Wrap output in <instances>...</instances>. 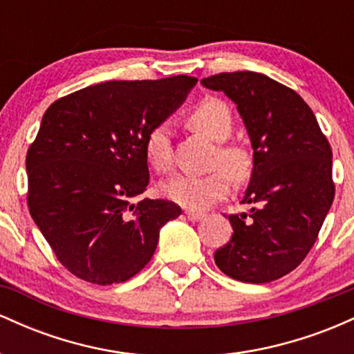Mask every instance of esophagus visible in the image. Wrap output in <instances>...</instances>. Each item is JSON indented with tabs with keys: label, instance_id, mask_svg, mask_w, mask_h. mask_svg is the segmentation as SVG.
Returning <instances> with one entry per match:
<instances>
[{
	"label": "esophagus",
	"instance_id": "esophagus-1",
	"mask_svg": "<svg viewBox=\"0 0 354 354\" xmlns=\"http://www.w3.org/2000/svg\"><path fill=\"white\" fill-rule=\"evenodd\" d=\"M186 218H188L189 221H201V219L205 218V214L196 213V211H186Z\"/></svg>",
	"mask_w": 354,
	"mask_h": 354
}]
</instances>
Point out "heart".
<instances>
[{"label": "heart", "instance_id": "b5f03b06", "mask_svg": "<svg viewBox=\"0 0 354 354\" xmlns=\"http://www.w3.org/2000/svg\"><path fill=\"white\" fill-rule=\"evenodd\" d=\"M191 128L221 143L213 158L216 171L206 176H185L176 174L161 185L165 198L193 211L209 208L225 200L231 188V180L245 183L254 169V158L246 146L223 143L233 133V115L225 101L216 98L203 100L189 115ZM145 154L149 166L158 173H166L173 166L171 129L168 123L154 124L145 140Z\"/></svg>", "mask_w": 354, "mask_h": 354}]
</instances>
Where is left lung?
Masks as SVG:
<instances>
[{"mask_svg": "<svg viewBox=\"0 0 354 354\" xmlns=\"http://www.w3.org/2000/svg\"><path fill=\"white\" fill-rule=\"evenodd\" d=\"M201 84L236 103L254 151L243 198L251 209L230 214L233 234L214 263L238 281H274L301 265L331 208V146L301 96L261 73H219Z\"/></svg>", "mask_w": 354, "mask_h": 354, "instance_id": "left-lung-1", "label": "left lung"}]
</instances>
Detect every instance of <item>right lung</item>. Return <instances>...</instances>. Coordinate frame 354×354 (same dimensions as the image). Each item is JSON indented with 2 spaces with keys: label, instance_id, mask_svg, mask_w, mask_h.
I'll use <instances>...</instances> for the list:
<instances>
[{
  "label": "right lung",
  "instance_id": "right-lung-1",
  "mask_svg": "<svg viewBox=\"0 0 354 354\" xmlns=\"http://www.w3.org/2000/svg\"><path fill=\"white\" fill-rule=\"evenodd\" d=\"M193 76L106 81L56 100L28 148V208L58 261L93 284L124 283L153 258L181 208L138 196L145 140L196 84Z\"/></svg>",
  "mask_w": 354,
  "mask_h": 354
}]
</instances>
